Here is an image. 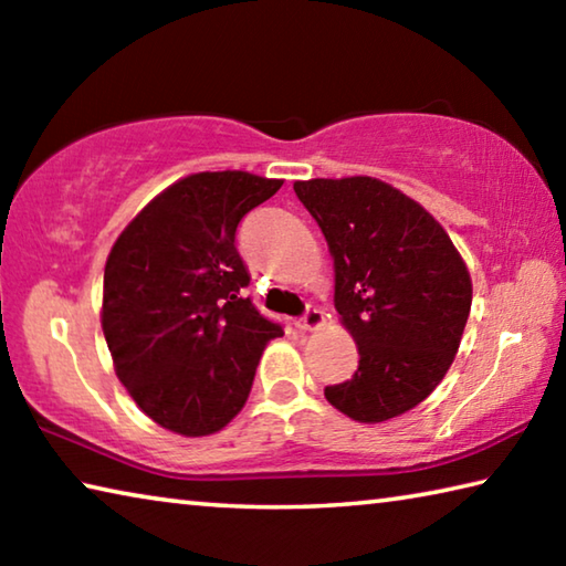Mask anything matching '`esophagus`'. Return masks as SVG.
I'll return each mask as SVG.
<instances>
[{
    "label": "esophagus",
    "instance_id": "1",
    "mask_svg": "<svg viewBox=\"0 0 566 566\" xmlns=\"http://www.w3.org/2000/svg\"><path fill=\"white\" fill-rule=\"evenodd\" d=\"M294 324H296V329H300V332H314V329H319V327H324V312L317 310V306H310L304 317L296 319Z\"/></svg>",
    "mask_w": 566,
    "mask_h": 566
}]
</instances>
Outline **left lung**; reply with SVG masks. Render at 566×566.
I'll return each instance as SVG.
<instances>
[{"label": "left lung", "mask_w": 566, "mask_h": 566, "mask_svg": "<svg viewBox=\"0 0 566 566\" xmlns=\"http://www.w3.org/2000/svg\"><path fill=\"white\" fill-rule=\"evenodd\" d=\"M294 191L327 239L334 306L359 367L324 389L334 409L379 424L415 409L452 367L472 310V276L444 227L375 177L306 179Z\"/></svg>", "instance_id": "1"}]
</instances>
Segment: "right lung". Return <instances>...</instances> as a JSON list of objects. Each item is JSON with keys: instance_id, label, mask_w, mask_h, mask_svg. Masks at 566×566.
<instances>
[{"instance_id": "add662e5", "label": "right lung", "mask_w": 566, "mask_h": 566, "mask_svg": "<svg viewBox=\"0 0 566 566\" xmlns=\"http://www.w3.org/2000/svg\"><path fill=\"white\" fill-rule=\"evenodd\" d=\"M284 179L197 171L161 189L112 244L102 332L124 389L181 437L224 429L252 391L256 364L282 327L242 290L237 224Z\"/></svg>"}]
</instances>
